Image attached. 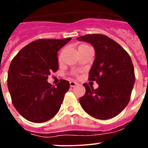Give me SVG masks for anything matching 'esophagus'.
Segmentation results:
<instances>
[{"instance_id":"esophagus-1","label":"esophagus","mask_w":148,"mask_h":148,"mask_svg":"<svg viewBox=\"0 0 148 148\" xmlns=\"http://www.w3.org/2000/svg\"><path fill=\"white\" fill-rule=\"evenodd\" d=\"M69 84H70V86H71V87H75V86H77V84H78V83L76 82L71 81V82H70Z\"/></svg>"}]
</instances>
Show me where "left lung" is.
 I'll return each instance as SVG.
<instances>
[{
	"label": "left lung",
	"instance_id": "8db88e82",
	"mask_svg": "<svg viewBox=\"0 0 148 148\" xmlns=\"http://www.w3.org/2000/svg\"><path fill=\"white\" fill-rule=\"evenodd\" d=\"M93 46L95 52L89 79L95 80L98 88L84 83L86 93L79 103L84 111L98 119H109L127 106L135 82L134 66L124 48L103 34H87L77 38Z\"/></svg>",
	"mask_w": 148,
	"mask_h": 148
}]
</instances>
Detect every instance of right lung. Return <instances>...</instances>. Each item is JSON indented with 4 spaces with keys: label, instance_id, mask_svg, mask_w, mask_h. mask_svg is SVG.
Segmentation results:
<instances>
[{
    "label": "right lung",
    "instance_id": "obj_1",
    "mask_svg": "<svg viewBox=\"0 0 148 148\" xmlns=\"http://www.w3.org/2000/svg\"><path fill=\"white\" fill-rule=\"evenodd\" d=\"M71 39L37 40L23 48L11 61L8 91L15 108L28 121L45 122L59 110L69 82L61 79L54 87L48 82V77L58 70V51Z\"/></svg>",
    "mask_w": 148,
    "mask_h": 148
}]
</instances>
